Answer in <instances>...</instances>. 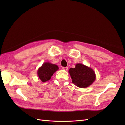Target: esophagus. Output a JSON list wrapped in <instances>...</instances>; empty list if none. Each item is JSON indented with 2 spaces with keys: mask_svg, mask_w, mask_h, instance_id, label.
Returning a JSON list of instances; mask_svg holds the SVG:
<instances>
[{
  "mask_svg": "<svg viewBox=\"0 0 125 125\" xmlns=\"http://www.w3.org/2000/svg\"><path fill=\"white\" fill-rule=\"evenodd\" d=\"M62 69L63 70H68V68L67 67H63L62 68Z\"/></svg>",
  "mask_w": 125,
  "mask_h": 125,
  "instance_id": "esophagus-1",
  "label": "esophagus"
}]
</instances>
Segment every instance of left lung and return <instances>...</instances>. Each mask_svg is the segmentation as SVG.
<instances>
[{
  "instance_id": "left-lung-1",
  "label": "left lung",
  "mask_w": 125,
  "mask_h": 125,
  "mask_svg": "<svg viewBox=\"0 0 125 125\" xmlns=\"http://www.w3.org/2000/svg\"><path fill=\"white\" fill-rule=\"evenodd\" d=\"M69 73L72 82L79 88H86L95 80V73L93 69L81 63L76 64L74 68H70Z\"/></svg>"
}]
</instances>
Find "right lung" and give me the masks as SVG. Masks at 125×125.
I'll list each match as a JSON object with an SVG mask.
<instances>
[{
  "label": "right lung",
  "mask_w": 125,
  "mask_h": 125,
  "mask_svg": "<svg viewBox=\"0 0 125 125\" xmlns=\"http://www.w3.org/2000/svg\"><path fill=\"white\" fill-rule=\"evenodd\" d=\"M58 70V67L54 64L45 62L37 71L39 77L42 82L50 80L55 72Z\"/></svg>",
  "instance_id": "right-lung-1"
}]
</instances>
